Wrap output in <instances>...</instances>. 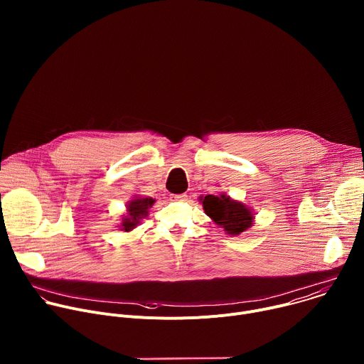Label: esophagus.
I'll return each mask as SVG.
<instances>
[{"label": "esophagus", "instance_id": "34e87169", "mask_svg": "<svg viewBox=\"0 0 364 364\" xmlns=\"http://www.w3.org/2000/svg\"><path fill=\"white\" fill-rule=\"evenodd\" d=\"M187 194L181 193V194H171V200H186Z\"/></svg>", "mask_w": 364, "mask_h": 364}]
</instances>
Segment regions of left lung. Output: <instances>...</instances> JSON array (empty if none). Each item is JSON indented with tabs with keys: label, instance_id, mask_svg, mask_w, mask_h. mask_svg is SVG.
Here are the masks:
<instances>
[{
	"label": "left lung",
	"instance_id": "1",
	"mask_svg": "<svg viewBox=\"0 0 364 364\" xmlns=\"http://www.w3.org/2000/svg\"><path fill=\"white\" fill-rule=\"evenodd\" d=\"M204 213L209 216L215 225L222 228L226 235L237 236L249 230L255 223V212L245 203L232 198L226 193L219 196H200Z\"/></svg>",
	"mask_w": 364,
	"mask_h": 364
}]
</instances>
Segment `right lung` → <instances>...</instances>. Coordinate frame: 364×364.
I'll return each instance as SVG.
<instances>
[{"label": "right lung", "instance_id": "obj_1", "mask_svg": "<svg viewBox=\"0 0 364 364\" xmlns=\"http://www.w3.org/2000/svg\"><path fill=\"white\" fill-rule=\"evenodd\" d=\"M155 203V198L152 197H142V196H134L127 203V212L122 215L119 229L124 232H131L135 229L142 219L148 216V210Z\"/></svg>", "mask_w": 364, "mask_h": 364}]
</instances>
